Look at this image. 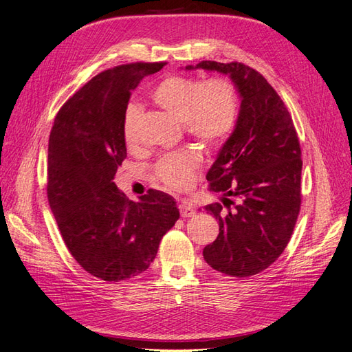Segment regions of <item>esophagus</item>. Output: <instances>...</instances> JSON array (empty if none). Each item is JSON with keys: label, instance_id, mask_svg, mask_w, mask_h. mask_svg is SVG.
Masks as SVG:
<instances>
[{"label": "esophagus", "instance_id": "34e87169", "mask_svg": "<svg viewBox=\"0 0 352 352\" xmlns=\"http://www.w3.org/2000/svg\"><path fill=\"white\" fill-rule=\"evenodd\" d=\"M179 210H180V216L182 217H194L195 216V208L192 207V204H189L186 199H182V202H180Z\"/></svg>", "mask_w": 352, "mask_h": 352}]
</instances>
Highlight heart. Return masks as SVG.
<instances>
[{"instance_id": "heart-1", "label": "heart", "mask_w": 352, "mask_h": 352, "mask_svg": "<svg viewBox=\"0 0 352 352\" xmlns=\"http://www.w3.org/2000/svg\"><path fill=\"white\" fill-rule=\"evenodd\" d=\"M153 100L206 146H216L228 140L238 120V95L232 82L223 78L201 80L170 76L158 83ZM141 107L129 104L123 114V140L126 145L136 142V126ZM199 166L195 151H177L163 157L155 164V176L172 189H188L194 182Z\"/></svg>"}]
</instances>
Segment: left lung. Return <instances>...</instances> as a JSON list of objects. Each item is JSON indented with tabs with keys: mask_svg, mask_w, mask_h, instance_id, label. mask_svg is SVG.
Listing matches in <instances>:
<instances>
[{
	"mask_svg": "<svg viewBox=\"0 0 352 352\" xmlns=\"http://www.w3.org/2000/svg\"><path fill=\"white\" fill-rule=\"evenodd\" d=\"M185 69L228 74L239 94L235 129L207 173L221 204L204 207L219 220V236L202 255L220 273L248 278L278 260L292 236L301 207L300 141L283 101L257 70L236 61Z\"/></svg>",
	"mask_w": 352,
	"mask_h": 352,
	"instance_id": "8db88e82",
	"label": "left lung"
}]
</instances>
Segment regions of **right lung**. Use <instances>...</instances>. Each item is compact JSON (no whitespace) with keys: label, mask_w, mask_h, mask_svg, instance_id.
<instances>
[{"label":"right lung","mask_w":352,"mask_h":352,"mask_svg":"<svg viewBox=\"0 0 352 352\" xmlns=\"http://www.w3.org/2000/svg\"><path fill=\"white\" fill-rule=\"evenodd\" d=\"M166 63H132L92 78L60 109L48 142L47 195L73 258L89 274L120 282L145 272L179 210L148 189L140 202L113 182L126 158L123 114L132 91Z\"/></svg>","instance_id":"obj_1"}]
</instances>
